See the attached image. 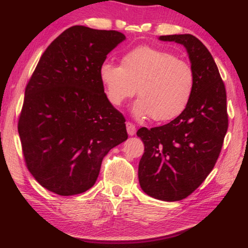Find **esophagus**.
Returning <instances> with one entry per match:
<instances>
[{"label":"esophagus","mask_w":248,"mask_h":248,"mask_svg":"<svg viewBox=\"0 0 248 248\" xmlns=\"http://www.w3.org/2000/svg\"><path fill=\"white\" fill-rule=\"evenodd\" d=\"M126 130H127L128 135H134L135 132H137V126H135L133 123H131V122H127Z\"/></svg>","instance_id":"34e87169"}]
</instances>
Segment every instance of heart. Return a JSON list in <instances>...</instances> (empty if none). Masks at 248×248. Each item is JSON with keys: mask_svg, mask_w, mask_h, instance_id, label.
Wrapping results in <instances>:
<instances>
[{"mask_svg": "<svg viewBox=\"0 0 248 248\" xmlns=\"http://www.w3.org/2000/svg\"><path fill=\"white\" fill-rule=\"evenodd\" d=\"M99 78L107 99L114 106H121L138 89L133 114L140 118L151 116L155 122H169L181 116L195 88V72L187 61L147 45L125 53L121 65L101 64Z\"/></svg>", "mask_w": 248, "mask_h": 248, "instance_id": "obj_1", "label": "heart"}]
</instances>
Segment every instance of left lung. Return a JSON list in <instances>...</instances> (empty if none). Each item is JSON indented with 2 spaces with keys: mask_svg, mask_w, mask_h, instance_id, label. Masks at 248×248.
I'll list each match as a JSON object with an SVG mask.
<instances>
[{
  "mask_svg": "<svg viewBox=\"0 0 248 248\" xmlns=\"http://www.w3.org/2000/svg\"><path fill=\"white\" fill-rule=\"evenodd\" d=\"M185 46L195 72V88L181 116L162 126L139 128L144 143L139 182L148 195L181 201L204 182L215 167L228 130L225 83L211 53L195 36H160Z\"/></svg>",
  "mask_w": 248,
  "mask_h": 248,
  "instance_id": "obj_1",
  "label": "left lung"
}]
</instances>
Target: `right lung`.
Wrapping results in <instances>:
<instances>
[{"label":"right lung","instance_id":"right-lung-1","mask_svg":"<svg viewBox=\"0 0 248 248\" xmlns=\"http://www.w3.org/2000/svg\"><path fill=\"white\" fill-rule=\"evenodd\" d=\"M124 39L116 30L70 27L47 47L27 83L18 121L23 159L50 192L88 191L105 155L127 139L125 117L99 78L107 54Z\"/></svg>","mask_w":248,"mask_h":248}]
</instances>
